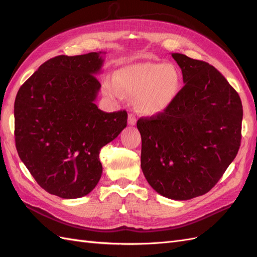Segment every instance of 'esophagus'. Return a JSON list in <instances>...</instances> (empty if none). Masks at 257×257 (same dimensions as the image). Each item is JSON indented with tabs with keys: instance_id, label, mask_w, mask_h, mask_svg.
<instances>
[{
	"instance_id": "obj_1",
	"label": "esophagus",
	"mask_w": 257,
	"mask_h": 257,
	"mask_svg": "<svg viewBox=\"0 0 257 257\" xmlns=\"http://www.w3.org/2000/svg\"><path fill=\"white\" fill-rule=\"evenodd\" d=\"M136 122H137V118H136L133 113H130L128 116V123L130 125H135Z\"/></svg>"
}]
</instances>
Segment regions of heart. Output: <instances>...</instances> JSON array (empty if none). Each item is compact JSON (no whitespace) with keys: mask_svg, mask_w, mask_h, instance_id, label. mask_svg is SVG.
<instances>
[{"mask_svg":"<svg viewBox=\"0 0 257 257\" xmlns=\"http://www.w3.org/2000/svg\"><path fill=\"white\" fill-rule=\"evenodd\" d=\"M181 86V75L172 64L139 63L119 70L116 77H106L108 95L122 97V91L138 98V108L146 114H157L171 105Z\"/></svg>","mask_w":257,"mask_h":257,"instance_id":"b5f03b06","label":"heart"}]
</instances>
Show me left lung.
<instances>
[{
	"label": "left lung",
	"mask_w": 257,
	"mask_h": 257,
	"mask_svg": "<svg viewBox=\"0 0 257 257\" xmlns=\"http://www.w3.org/2000/svg\"><path fill=\"white\" fill-rule=\"evenodd\" d=\"M184 86L165 111L140 118L141 169L162 196L190 200L214 187L241 146V98L219 70L172 53Z\"/></svg>",
	"instance_id": "obj_1"
}]
</instances>
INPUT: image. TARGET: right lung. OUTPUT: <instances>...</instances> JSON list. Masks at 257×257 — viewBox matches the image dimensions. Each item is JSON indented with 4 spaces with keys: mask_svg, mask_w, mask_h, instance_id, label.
<instances>
[{
    "mask_svg": "<svg viewBox=\"0 0 257 257\" xmlns=\"http://www.w3.org/2000/svg\"><path fill=\"white\" fill-rule=\"evenodd\" d=\"M101 52L48 59L15 98V145L41 187L63 199L91 192L100 180L99 152L127 125L125 110L105 112L95 100Z\"/></svg>",
    "mask_w": 257,
    "mask_h": 257,
    "instance_id": "obj_1",
    "label": "right lung"
}]
</instances>
